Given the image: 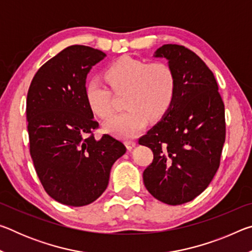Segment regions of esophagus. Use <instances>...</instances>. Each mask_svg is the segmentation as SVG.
<instances>
[{
  "label": "esophagus",
  "instance_id": "34e87169",
  "mask_svg": "<svg viewBox=\"0 0 252 252\" xmlns=\"http://www.w3.org/2000/svg\"><path fill=\"white\" fill-rule=\"evenodd\" d=\"M135 146H136V142L133 141V140H126V147L127 150H132Z\"/></svg>",
  "mask_w": 252,
  "mask_h": 252
}]
</instances>
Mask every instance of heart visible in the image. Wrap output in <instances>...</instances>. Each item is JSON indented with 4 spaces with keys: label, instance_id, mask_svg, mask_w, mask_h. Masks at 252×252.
Instances as JSON below:
<instances>
[{
    "label": "heart",
    "instance_id": "obj_1",
    "mask_svg": "<svg viewBox=\"0 0 252 252\" xmlns=\"http://www.w3.org/2000/svg\"><path fill=\"white\" fill-rule=\"evenodd\" d=\"M105 80L114 92L126 91L123 106L126 109L104 122L108 133L121 139L138 135L148 119L158 120L171 105L176 92V75L164 62L148 63L122 57L108 66ZM84 99L93 113L101 118L111 112V92L97 78L87 81Z\"/></svg>",
    "mask_w": 252,
    "mask_h": 252
}]
</instances>
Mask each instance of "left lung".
Here are the masks:
<instances>
[{
    "instance_id": "obj_1",
    "label": "left lung",
    "mask_w": 252,
    "mask_h": 252,
    "mask_svg": "<svg viewBox=\"0 0 252 252\" xmlns=\"http://www.w3.org/2000/svg\"><path fill=\"white\" fill-rule=\"evenodd\" d=\"M153 57L168 60L176 75V92L161 120L139 139V144L153 152L143 182L159 201L177 206L203 192L219 168L225 140L224 104L215 75L192 51L164 44Z\"/></svg>"
}]
</instances>
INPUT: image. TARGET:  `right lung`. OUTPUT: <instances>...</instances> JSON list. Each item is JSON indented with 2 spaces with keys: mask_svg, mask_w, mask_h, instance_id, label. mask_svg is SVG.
Masks as SVG:
<instances>
[{
  "mask_svg": "<svg viewBox=\"0 0 252 252\" xmlns=\"http://www.w3.org/2000/svg\"><path fill=\"white\" fill-rule=\"evenodd\" d=\"M106 54L71 45L42 65L30 85L27 119L30 153L44 190L71 207L90 204L104 192L114 162L126 148L99 126L84 99L93 65Z\"/></svg>",
  "mask_w": 252,
  "mask_h": 252,
  "instance_id": "right-lung-1",
  "label": "right lung"
}]
</instances>
